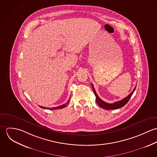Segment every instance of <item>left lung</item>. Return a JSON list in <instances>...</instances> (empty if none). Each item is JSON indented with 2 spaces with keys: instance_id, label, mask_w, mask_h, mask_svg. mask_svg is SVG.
Listing matches in <instances>:
<instances>
[{
  "instance_id": "obj_1",
  "label": "left lung",
  "mask_w": 157,
  "mask_h": 157,
  "mask_svg": "<svg viewBox=\"0 0 157 157\" xmlns=\"http://www.w3.org/2000/svg\"><path fill=\"white\" fill-rule=\"evenodd\" d=\"M91 86L92 87V90H93V92L95 95V97H96V101L97 103V104L99 105V106H100L101 108H103V109H107V110H109V109H118V108H122L123 106H124L128 102V101L129 100V99L131 98V97H132L134 92L136 88V86L135 87L134 89L133 90V91L126 97H125L124 98L122 99L121 100H120L118 101H116L113 103H106L105 101H103L97 95V92H95V90L94 88V86L92 85V84H91Z\"/></svg>"
}]
</instances>
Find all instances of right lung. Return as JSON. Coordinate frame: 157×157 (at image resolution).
<instances>
[{
	"label": "right lung",
	"instance_id": "add662e5",
	"mask_svg": "<svg viewBox=\"0 0 157 157\" xmlns=\"http://www.w3.org/2000/svg\"><path fill=\"white\" fill-rule=\"evenodd\" d=\"M69 100H67V103H66V104H63V105H61V106H57V107H54V108H49V109H51V110H55V109H61V108H65L67 105V104L69 103ZM40 108H44V109H48V108H46V107H43V106H39Z\"/></svg>",
	"mask_w": 157,
	"mask_h": 157
}]
</instances>
